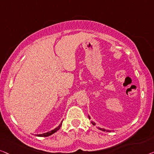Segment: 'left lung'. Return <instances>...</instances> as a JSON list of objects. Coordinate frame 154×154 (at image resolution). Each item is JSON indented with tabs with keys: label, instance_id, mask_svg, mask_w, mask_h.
Masks as SVG:
<instances>
[{
	"label": "left lung",
	"instance_id": "1",
	"mask_svg": "<svg viewBox=\"0 0 154 154\" xmlns=\"http://www.w3.org/2000/svg\"><path fill=\"white\" fill-rule=\"evenodd\" d=\"M88 119H91V117H90L89 116H88ZM91 123H92L93 125L96 124V123H95L94 122H92V121H91ZM98 128L99 130H101V131H107V132H111L112 131H108V130H105V129H104V128H99V127H98Z\"/></svg>",
	"mask_w": 154,
	"mask_h": 154
}]
</instances>
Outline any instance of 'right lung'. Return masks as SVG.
<instances>
[{
	"label": "right lung",
	"instance_id": "1",
	"mask_svg": "<svg viewBox=\"0 0 154 154\" xmlns=\"http://www.w3.org/2000/svg\"><path fill=\"white\" fill-rule=\"evenodd\" d=\"M62 122H63V121H62ZM62 122L60 123V124L59 125H58V126L57 128H56L55 129L52 130V131H49V132H47V133H45L39 134V135H38V134H37V135H36V136H38V137H48V136H50L51 135H52V134L56 133V131H58V130L60 129V126H61V125H62Z\"/></svg>",
	"mask_w": 154,
	"mask_h": 154
}]
</instances>
